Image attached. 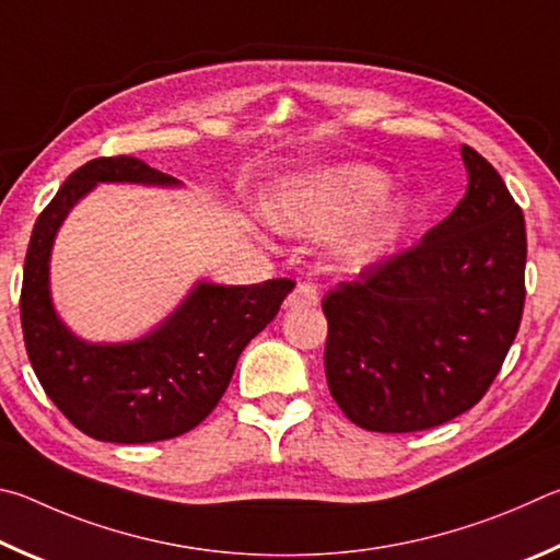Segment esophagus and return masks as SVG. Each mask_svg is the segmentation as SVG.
<instances>
[{
    "label": "esophagus",
    "instance_id": "1",
    "mask_svg": "<svg viewBox=\"0 0 560 560\" xmlns=\"http://www.w3.org/2000/svg\"><path fill=\"white\" fill-rule=\"evenodd\" d=\"M317 300H319V292H317L315 282L302 280V282H298L295 290L290 292L285 307L288 310H307V307H315Z\"/></svg>",
    "mask_w": 560,
    "mask_h": 560
}]
</instances>
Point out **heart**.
Wrapping results in <instances>:
<instances>
[{
    "instance_id": "heart-1",
    "label": "heart",
    "mask_w": 560,
    "mask_h": 560,
    "mask_svg": "<svg viewBox=\"0 0 560 560\" xmlns=\"http://www.w3.org/2000/svg\"><path fill=\"white\" fill-rule=\"evenodd\" d=\"M390 176L371 164H339L282 182L268 201V221L282 233L317 235L337 229L349 215L364 211L384 196ZM408 213V201L394 199L364 215L337 243V255L349 265L374 260L396 225Z\"/></svg>"
}]
</instances>
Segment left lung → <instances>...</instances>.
I'll list each match as a JSON object with an SVG mask.
<instances>
[{
  "label": "left lung",
  "mask_w": 560,
  "mask_h": 560,
  "mask_svg": "<svg viewBox=\"0 0 560 560\" xmlns=\"http://www.w3.org/2000/svg\"><path fill=\"white\" fill-rule=\"evenodd\" d=\"M459 154L467 191L453 213L322 300L329 394L374 433H416L472 408L522 322L524 213L482 154Z\"/></svg>",
  "instance_id": "obj_1"
}]
</instances>
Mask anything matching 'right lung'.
<instances>
[{
    "label": "right lung",
    "mask_w": 560,
    "mask_h": 560,
    "mask_svg": "<svg viewBox=\"0 0 560 560\" xmlns=\"http://www.w3.org/2000/svg\"><path fill=\"white\" fill-rule=\"evenodd\" d=\"M97 184L174 189V176L137 156L83 164L36 219L22 282V329L38 384L56 408L103 443H156L189 433L219 404L245 345L270 325L295 282L215 285L199 280L179 307L132 341H85L58 317L51 250L73 206Z\"/></svg>",
    "instance_id": "add662e5"
}]
</instances>
